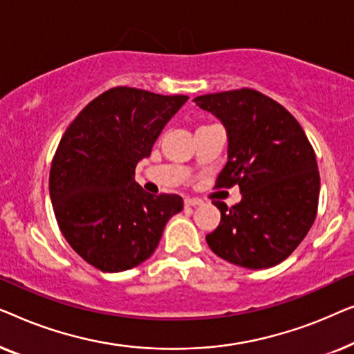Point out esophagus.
<instances>
[{"label": "esophagus", "instance_id": "1", "mask_svg": "<svg viewBox=\"0 0 354 354\" xmlns=\"http://www.w3.org/2000/svg\"><path fill=\"white\" fill-rule=\"evenodd\" d=\"M201 200H198V198H185V206L187 207H195V206H200L201 205Z\"/></svg>", "mask_w": 354, "mask_h": 354}]
</instances>
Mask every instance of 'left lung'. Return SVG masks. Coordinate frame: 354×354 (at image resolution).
I'll use <instances>...</instances> for the list:
<instances>
[{
    "label": "left lung",
    "mask_w": 354,
    "mask_h": 354,
    "mask_svg": "<svg viewBox=\"0 0 354 354\" xmlns=\"http://www.w3.org/2000/svg\"><path fill=\"white\" fill-rule=\"evenodd\" d=\"M227 132V164L217 187L239 185L241 201H214L221 224L206 235L219 258L246 269L282 263L311 229L317 212L316 154L298 120L277 101L241 88L196 96Z\"/></svg>",
    "instance_id": "left-lung-1"
}]
</instances>
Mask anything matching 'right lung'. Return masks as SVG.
<instances>
[{"mask_svg": "<svg viewBox=\"0 0 354 354\" xmlns=\"http://www.w3.org/2000/svg\"><path fill=\"white\" fill-rule=\"evenodd\" d=\"M187 100L115 86L86 104L62 135L51 162V203L67 243L96 269L142 264L182 211L178 195L145 192L135 167Z\"/></svg>", "mask_w": 354, "mask_h": 354, "instance_id": "obj_1", "label": "right lung"}]
</instances>
